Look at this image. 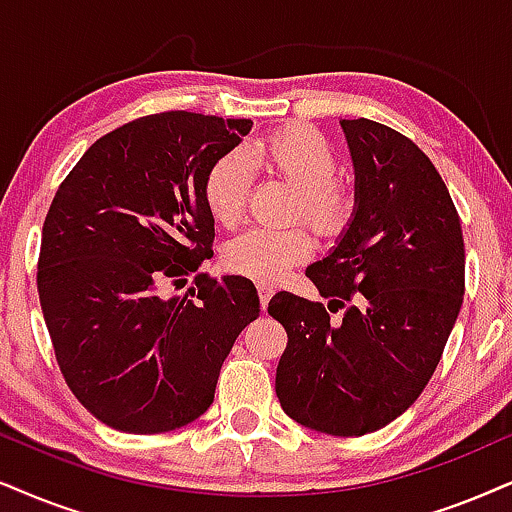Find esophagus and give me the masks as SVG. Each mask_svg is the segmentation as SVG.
Wrapping results in <instances>:
<instances>
[{
  "instance_id": "34e87169",
  "label": "esophagus",
  "mask_w": 512,
  "mask_h": 512,
  "mask_svg": "<svg viewBox=\"0 0 512 512\" xmlns=\"http://www.w3.org/2000/svg\"><path fill=\"white\" fill-rule=\"evenodd\" d=\"M276 290L274 286H269V283H257V295H260V307L267 309V304L271 300V295H274Z\"/></svg>"
}]
</instances>
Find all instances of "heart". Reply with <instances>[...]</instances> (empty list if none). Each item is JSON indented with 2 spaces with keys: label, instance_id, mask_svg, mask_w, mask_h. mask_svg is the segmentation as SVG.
Here are the masks:
<instances>
[{
  "label": "heart",
  "instance_id": "b5f03b06",
  "mask_svg": "<svg viewBox=\"0 0 512 512\" xmlns=\"http://www.w3.org/2000/svg\"><path fill=\"white\" fill-rule=\"evenodd\" d=\"M252 165L286 181L297 191L293 219H304L316 234L335 238L352 224L357 196L352 186L335 179L338 153L319 129L288 125L264 134L248 151L224 153L210 165L203 181V198L215 222L234 226L243 217L252 191ZM314 252L312 236L295 229H248L231 238L224 250V267L236 276L274 283Z\"/></svg>",
  "mask_w": 512,
  "mask_h": 512
}]
</instances>
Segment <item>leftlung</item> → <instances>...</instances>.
Here are the masks:
<instances>
[{
    "instance_id": "obj_1",
    "label": "left lung",
    "mask_w": 512,
    "mask_h": 512,
    "mask_svg": "<svg viewBox=\"0 0 512 512\" xmlns=\"http://www.w3.org/2000/svg\"><path fill=\"white\" fill-rule=\"evenodd\" d=\"M342 129L357 212L331 255L307 269L328 307L276 293L269 314L288 333L276 368L283 411L304 428L361 437L430 383L461 312L465 245L449 189L409 137L366 118Z\"/></svg>"
}]
</instances>
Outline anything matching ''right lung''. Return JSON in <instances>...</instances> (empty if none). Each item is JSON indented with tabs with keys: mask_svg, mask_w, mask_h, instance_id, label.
I'll list each match as a JSON object with an SVG mask.
<instances>
[{
	"mask_svg": "<svg viewBox=\"0 0 512 512\" xmlns=\"http://www.w3.org/2000/svg\"><path fill=\"white\" fill-rule=\"evenodd\" d=\"M252 120L165 111L96 139L51 200L37 290L51 345L77 401L101 423L158 435L210 409L219 368L260 316L248 278H212L210 165ZM165 298L159 286L183 285Z\"/></svg>",
	"mask_w": 512,
	"mask_h": 512,
	"instance_id": "right-lung-1",
	"label": "right lung"
}]
</instances>
